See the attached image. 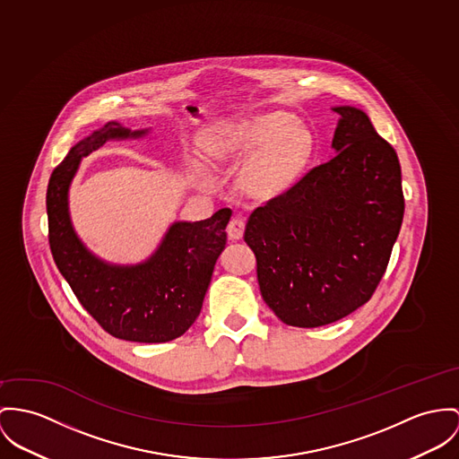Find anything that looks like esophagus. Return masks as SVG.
<instances>
[{"mask_svg":"<svg viewBox=\"0 0 459 459\" xmlns=\"http://www.w3.org/2000/svg\"><path fill=\"white\" fill-rule=\"evenodd\" d=\"M245 227H247V223H245L243 218H232V220L229 221V227H227L229 238H230L232 241L241 239L243 234H245Z\"/></svg>","mask_w":459,"mask_h":459,"instance_id":"1","label":"esophagus"}]
</instances>
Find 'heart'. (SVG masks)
I'll use <instances>...</instances> for the list:
<instances>
[{
    "mask_svg": "<svg viewBox=\"0 0 459 459\" xmlns=\"http://www.w3.org/2000/svg\"><path fill=\"white\" fill-rule=\"evenodd\" d=\"M313 148L311 134L290 113H267L247 122L229 136L206 142L212 157L225 159L234 152L262 150L245 169L243 185L255 197H273L282 192L304 168Z\"/></svg>",
    "mask_w": 459,
    "mask_h": 459,
    "instance_id": "obj_1",
    "label": "heart"
}]
</instances>
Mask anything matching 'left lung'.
Listing matches in <instances>:
<instances>
[{
    "label": "left lung",
    "mask_w": 459,
    "mask_h": 459,
    "mask_svg": "<svg viewBox=\"0 0 459 459\" xmlns=\"http://www.w3.org/2000/svg\"><path fill=\"white\" fill-rule=\"evenodd\" d=\"M333 111L335 157L256 208L245 230L265 304L300 328L339 321L370 300L405 210L394 148L361 109Z\"/></svg>",
    "instance_id": "1"
}]
</instances>
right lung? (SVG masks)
I'll list each match as a JSON object with an SVG mask.
<instances>
[{"instance_id": "right-lung-1", "label": "right lung", "mask_w": 459, "mask_h": 459, "mask_svg": "<svg viewBox=\"0 0 459 459\" xmlns=\"http://www.w3.org/2000/svg\"><path fill=\"white\" fill-rule=\"evenodd\" d=\"M142 134L108 122L71 148L48 179V245L78 302L105 332L131 342L159 344L183 335L199 316L214 264L227 245L225 227L232 212L223 208L203 221H177L155 255L136 267L108 265L92 256L71 227V179L82 157L108 140Z\"/></svg>"}]
</instances>
